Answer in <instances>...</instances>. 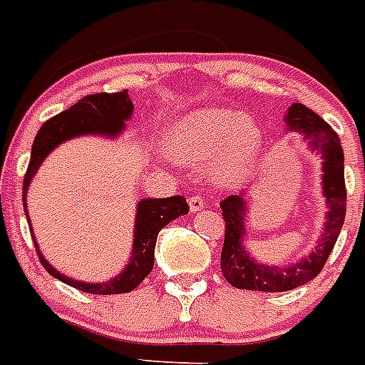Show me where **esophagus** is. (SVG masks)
<instances>
[{
  "mask_svg": "<svg viewBox=\"0 0 365 365\" xmlns=\"http://www.w3.org/2000/svg\"><path fill=\"white\" fill-rule=\"evenodd\" d=\"M206 206V200H204L200 195H192V197H189V208H191V212H200V210Z\"/></svg>",
  "mask_w": 365,
  "mask_h": 365,
  "instance_id": "esophagus-1",
  "label": "esophagus"
}]
</instances>
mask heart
Segmentation results:
<instances>
[{
    "label": "heart",
    "mask_w": 365,
    "mask_h": 365,
    "mask_svg": "<svg viewBox=\"0 0 365 365\" xmlns=\"http://www.w3.org/2000/svg\"><path fill=\"white\" fill-rule=\"evenodd\" d=\"M170 152L185 163L212 159V176L221 183L242 182L262 146V131L253 118L232 108H200L178 121Z\"/></svg>",
    "instance_id": "heart-1"
}]
</instances>
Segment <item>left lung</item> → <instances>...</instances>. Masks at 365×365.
Wrapping results in <instances>:
<instances>
[{
    "instance_id": "8db88e82",
    "label": "left lung",
    "mask_w": 365,
    "mask_h": 365,
    "mask_svg": "<svg viewBox=\"0 0 365 365\" xmlns=\"http://www.w3.org/2000/svg\"><path fill=\"white\" fill-rule=\"evenodd\" d=\"M287 129L302 133L309 140L311 150L321 153L322 161V192L327 197V223L319 245L307 257L290 266L259 264L247 253L244 245L245 215L247 202L244 195H230L221 202L225 217V244L221 251V269L225 279L236 289L262 290V292H283L306 285L307 281L321 274L328 257L341 232L346 210L345 168H343V148L337 133L322 120L321 115L304 106L292 103L285 115Z\"/></svg>"
}]
</instances>
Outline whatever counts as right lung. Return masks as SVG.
Here are the masks:
<instances>
[{"mask_svg":"<svg viewBox=\"0 0 365 365\" xmlns=\"http://www.w3.org/2000/svg\"><path fill=\"white\" fill-rule=\"evenodd\" d=\"M133 114V103L129 99L127 90L115 91V93H93L86 96L73 105L67 110L59 112L58 115L50 118L43 127L38 129L37 136L31 148V157H29L28 173L24 176L22 197L26 217L28 208H26V197H28V187L31 183V178L56 146L61 142L75 138L80 135H108L115 136L123 131L125 121ZM189 212V206L182 195L168 198H142L136 206L135 219V242H133V257L129 264L121 269V274L106 283H86V281H75L67 275L59 274L58 269L48 264V260L43 259L38 251L37 240L34 236V229H29L31 238H34L35 250H37L41 264L50 275L56 279L63 281L67 285L75 287L82 292L90 294H121V292H131L133 289L140 285L153 268V253H155L157 234L163 227H167L170 221H174L180 215H185Z\"/></svg>","mask_w":365,"mask_h":365,"instance_id":"obj_1","label":"right lung"}]
</instances>
